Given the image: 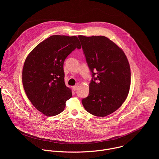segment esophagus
<instances>
[{
  "label": "esophagus",
  "instance_id": "34e87169",
  "mask_svg": "<svg viewBox=\"0 0 159 159\" xmlns=\"http://www.w3.org/2000/svg\"><path fill=\"white\" fill-rule=\"evenodd\" d=\"M72 88H73V90H74V91H75V90H77V89H78V86H77V85H75V86H74Z\"/></svg>",
  "mask_w": 159,
  "mask_h": 159
}]
</instances>
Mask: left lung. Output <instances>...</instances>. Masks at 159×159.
Instances as JSON below:
<instances>
[{"instance_id": "1", "label": "left lung", "mask_w": 159, "mask_h": 159, "mask_svg": "<svg viewBox=\"0 0 159 159\" xmlns=\"http://www.w3.org/2000/svg\"><path fill=\"white\" fill-rule=\"evenodd\" d=\"M78 38L93 75L89 96L82 102L88 112L104 117L121 107L128 96L129 64L122 49L107 37L79 35Z\"/></svg>"}]
</instances>
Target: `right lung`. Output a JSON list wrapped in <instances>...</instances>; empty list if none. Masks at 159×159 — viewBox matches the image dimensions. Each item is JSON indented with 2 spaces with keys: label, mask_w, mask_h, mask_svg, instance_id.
I'll return each mask as SVG.
<instances>
[{
  "label": "right lung",
  "mask_w": 159,
  "mask_h": 159,
  "mask_svg": "<svg viewBox=\"0 0 159 159\" xmlns=\"http://www.w3.org/2000/svg\"><path fill=\"white\" fill-rule=\"evenodd\" d=\"M81 45L75 36H51L30 53L24 63L22 80L32 104L43 115L53 116L61 113L72 90L65 84L63 63Z\"/></svg>",
  "instance_id": "right-lung-1"
}]
</instances>
